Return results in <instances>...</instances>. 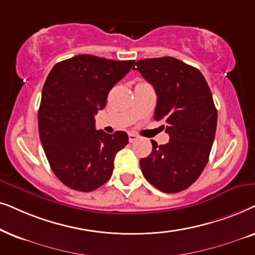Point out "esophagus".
Instances as JSON below:
<instances>
[{
  "label": "esophagus",
  "mask_w": 255,
  "mask_h": 255,
  "mask_svg": "<svg viewBox=\"0 0 255 255\" xmlns=\"http://www.w3.org/2000/svg\"><path fill=\"white\" fill-rule=\"evenodd\" d=\"M128 138H129V142L131 143V142H134L135 140H136L137 135L135 133H129V134H128Z\"/></svg>",
  "instance_id": "obj_1"
}]
</instances>
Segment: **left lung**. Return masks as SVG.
<instances>
[{
    "mask_svg": "<svg viewBox=\"0 0 255 255\" xmlns=\"http://www.w3.org/2000/svg\"><path fill=\"white\" fill-rule=\"evenodd\" d=\"M137 70L157 94L154 119L165 124L170 140L141 158L145 179L159 191L175 193L197 181L209 161L217 110L201 71L172 57L138 60Z\"/></svg>",
    "mask_w": 255,
    "mask_h": 255,
    "instance_id": "left-lung-1",
    "label": "left lung"
}]
</instances>
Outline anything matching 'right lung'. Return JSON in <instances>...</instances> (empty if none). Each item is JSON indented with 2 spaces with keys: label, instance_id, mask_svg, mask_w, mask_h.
<instances>
[{
  "label": "right lung",
  "instance_id": "obj_1",
  "mask_svg": "<svg viewBox=\"0 0 255 255\" xmlns=\"http://www.w3.org/2000/svg\"><path fill=\"white\" fill-rule=\"evenodd\" d=\"M134 63L79 54L50 71L38 111L39 137L54 175L70 189L93 191L113 174L114 157L128 135L97 130L94 115Z\"/></svg>",
  "mask_w": 255,
  "mask_h": 255
}]
</instances>
